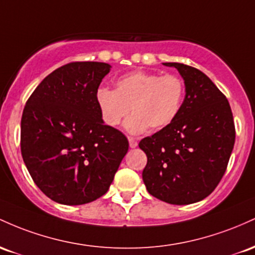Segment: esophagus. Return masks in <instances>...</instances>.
<instances>
[{
	"instance_id": "esophagus-1",
	"label": "esophagus",
	"mask_w": 255,
	"mask_h": 255,
	"mask_svg": "<svg viewBox=\"0 0 255 255\" xmlns=\"http://www.w3.org/2000/svg\"><path fill=\"white\" fill-rule=\"evenodd\" d=\"M128 144H130V147L131 148H136L137 147V144H138V143H137V139L135 138V137H128Z\"/></svg>"
}]
</instances>
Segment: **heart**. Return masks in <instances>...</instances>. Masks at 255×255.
I'll return each mask as SVG.
<instances>
[{"label": "heart", "instance_id": "1", "mask_svg": "<svg viewBox=\"0 0 255 255\" xmlns=\"http://www.w3.org/2000/svg\"><path fill=\"white\" fill-rule=\"evenodd\" d=\"M114 85V91L107 88L96 91V104L108 127L119 125L131 108L133 116L125 124L130 132L159 131L172 124L181 112L185 88L174 74L135 71L120 77Z\"/></svg>", "mask_w": 255, "mask_h": 255}]
</instances>
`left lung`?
I'll return each instance as SVG.
<instances>
[{"mask_svg": "<svg viewBox=\"0 0 255 255\" xmlns=\"http://www.w3.org/2000/svg\"><path fill=\"white\" fill-rule=\"evenodd\" d=\"M184 79L185 97L172 124L139 142L147 155L142 178L148 193L172 205L201 201L219 184L235 143L233 112L204 72L165 62Z\"/></svg>", "mask_w": 255, "mask_h": 255, "instance_id": "obj_1", "label": "left lung"}]
</instances>
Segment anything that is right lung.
<instances>
[{
	"mask_svg": "<svg viewBox=\"0 0 255 255\" xmlns=\"http://www.w3.org/2000/svg\"><path fill=\"white\" fill-rule=\"evenodd\" d=\"M111 66L76 61L56 68L28 97L20 148L37 187L53 201L83 205L107 193L128 149L104 124L96 91Z\"/></svg>",
	"mask_w": 255,
	"mask_h": 255,
	"instance_id": "right-lung-1",
	"label": "right lung"
}]
</instances>
